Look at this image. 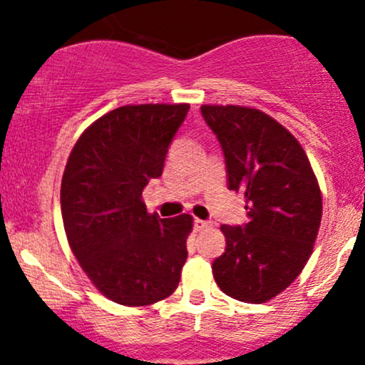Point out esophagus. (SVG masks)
Returning a JSON list of instances; mask_svg holds the SVG:
<instances>
[{
  "mask_svg": "<svg viewBox=\"0 0 365 365\" xmlns=\"http://www.w3.org/2000/svg\"><path fill=\"white\" fill-rule=\"evenodd\" d=\"M193 226H195V231H203V229L210 227V222H207V220H202V219H195Z\"/></svg>",
  "mask_w": 365,
  "mask_h": 365,
  "instance_id": "1",
  "label": "esophagus"
}]
</instances>
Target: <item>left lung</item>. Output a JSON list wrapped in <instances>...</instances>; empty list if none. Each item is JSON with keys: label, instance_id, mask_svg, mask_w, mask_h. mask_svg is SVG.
I'll return each mask as SVG.
<instances>
[{"label": "left lung", "instance_id": "obj_1", "mask_svg": "<svg viewBox=\"0 0 365 365\" xmlns=\"http://www.w3.org/2000/svg\"><path fill=\"white\" fill-rule=\"evenodd\" d=\"M226 162L227 187L243 191L248 222L220 226L226 252L212 264L231 298L264 304L305 267L322 217V198L300 143L279 122L247 106L203 105Z\"/></svg>", "mask_w": 365, "mask_h": 365}]
</instances>
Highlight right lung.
<instances>
[{
  "label": "right lung",
  "instance_id": "obj_1",
  "mask_svg": "<svg viewBox=\"0 0 365 365\" xmlns=\"http://www.w3.org/2000/svg\"><path fill=\"white\" fill-rule=\"evenodd\" d=\"M190 105H128L77 139L60 203L68 245L91 282L112 302L143 307L170 297L186 262L193 217L148 214L141 195L162 175Z\"/></svg>",
  "mask_w": 365,
  "mask_h": 365
}]
</instances>
